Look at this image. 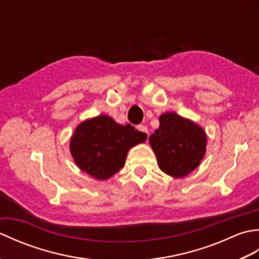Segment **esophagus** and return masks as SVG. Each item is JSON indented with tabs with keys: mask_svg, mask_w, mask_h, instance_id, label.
<instances>
[{
	"mask_svg": "<svg viewBox=\"0 0 259 259\" xmlns=\"http://www.w3.org/2000/svg\"><path fill=\"white\" fill-rule=\"evenodd\" d=\"M137 129H138L139 131H141V133L144 134V135H147V136H148V129H147L146 125L139 124V125H137Z\"/></svg>",
	"mask_w": 259,
	"mask_h": 259,
	"instance_id": "34e87169",
	"label": "esophagus"
}]
</instances>
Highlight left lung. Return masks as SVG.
Wrapping results in <instances>:
<instances>
[{"label": "left lung", "mask_w": 259, "mask_h": 259, "mask_svg": "<svg viewBox=\"0 0 259 259\" xmlns=\"http://www.w3.org/2000/svg\"><path fill=\"white\" fill-rule=\"evenodd\" d=\"M159 122V128L149 137L158 166L171 177H186L205 156L206 133L194 121L175 112L162 113Z\"/></svg>", "instance_id": "left-lung-1"}]
</instances>
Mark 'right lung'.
<instances>
[{
    "label": "right lung",
    "instance_id": "obj_1",
    "mask_svg": "<svg viewBox=\"0 0 259 259\" xmlns=\"http://www.w3.org/2000/svg\"><path fill=\"white\" fill-rule=\"evenodd\" d=\"M146 140L147 135L131 124H119L109 115L100 114L76 126L70 151L82 171L98 180H107L122 169L130 148Z\"/></svg>",
    "mask_w": 259,
    "mask_h": 259
}]
</instances>
